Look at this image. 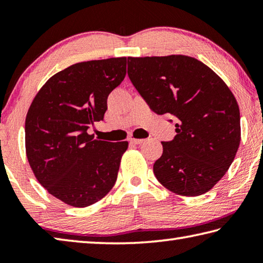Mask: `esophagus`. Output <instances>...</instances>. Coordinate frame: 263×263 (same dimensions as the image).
I'll return each instance as SVG.
<instances>
[{"mask_svg": "<svg viewBox=\"0 0 263 263\" xmlns=\"http://www.w3.org/2000/svg\"><path fill=\"white\" fill-rule=\"evenodd\" d=\"M144 141H145V139H137V138H131L130 139V142H132V144H136V145L142 144Z\"/></svg>", "mask_w": 263, "mask_h": 263, "instance_id": "34e87169", "label": "esophagus"}]
</instances>
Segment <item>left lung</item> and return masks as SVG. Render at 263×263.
<instances>
[{"mask_svg":"<svg viewBox=\"0 0 263 263\" xmlns=\"http://www.w3.org/2000/svg\"><path fill=\"white\" fill-rule=\"evenodd\" d=\"M127 74L151 110L177 118V135L161 142L155 177L177 195L208 193L228 172L241 139L232 91L210 67L188 55L128 57Z\"/></svg>","mask_w":263,"mask_h":263,"instance_id":"left-lung-1","label":"left lung"}]
</instances>
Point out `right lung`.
<instances>
[{"label":"right lung","instance_id":"1","mask_svg":"<svg viewBox=\"0 0 263 263\" xmlns=\"http://www.w3.org/2000/svg\"><path fill=\"white\" fill-rule=\"evenodd\" d=\"M126 58L83 61L53 75L25 118L26 157L48 193L70 206L96 203L112 189L127 141L95 139L111 91L125 78Z\"/></svg>","mask_w":263,"mask_h":263}]
</instances>
